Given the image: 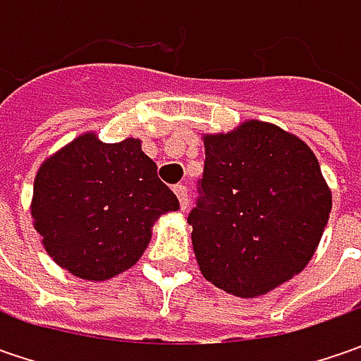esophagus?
I'll return each instance as SVG.
<instances>
[{
	"label": "esophagus",
	"mask_w": 361,
	"mask_h": 361,
	"mask_svg": "<svg viewBox=\"0 0 361 361\" xmlns=\"http://www.w3.org/2000/svg\"><path fill=\"white\" fill-rule=\"evenodd\" d=\"M174 195L178 197V202H180V209H187L188 204V190L185 185H176L174 187Z\"/></svg>",
	"instance_id": "obj_1"
}]
</instances>
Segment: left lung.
<instances>
[{
    "label": "left lung",
    "instance_id": "left-lung-1",
    "mask_svg": "<svg viewBox=\"0 0 361 361\" xmlns=\"http://www.w3.org/2000/svg\"><path fill=\"white\" fill-rule=\"evenodd\" d=\"M204 192L188 215L202 277L259 298L305 269L331 213V188L299 136L247 120L202 134Z\"/></svg>",
    "mask_w": 361,
    "mask_h": 361
}]
</instances>
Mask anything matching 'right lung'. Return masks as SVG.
<instances>
[{"label": "right lung", "mask_w": 361, "mask_h": 361, "mask_svg": "<svg viewBox=\"0 0 361 361\" xmlns=\"http://www.w3.org/2000/svg\"><path fill=\"white\" fill-rule=\"evenodd\" d=\"M30 211L48 255L86 281H106L142 257L178 199L138 138L102 142L84 132L42 162Z\"/></svg>", "instance_id": "1"}]
</instances>
